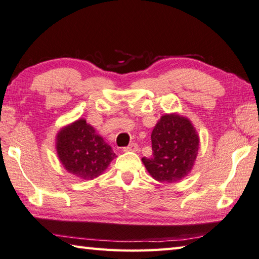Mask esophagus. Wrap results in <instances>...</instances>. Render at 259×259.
Wrapping results in <instances>:
<instances>
[{
    "mask_svg": "<svg viewBox=\"0 0 259 259\" xmlns=\"http://www.w3.org/2000/svg\"><path fill=\"white\" fill-rule=\"evenodd\" d=\"M137 150H138V145L136 143L130 144L128 147L123 148V152H137Z\"/></svg>",
    "mask_w": 259,
    "mask_h": 259,
    "instance_id": "obj_1",
    "label": "esophagus"
}]
</instances>
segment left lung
Here are the masks:
<instances>
[{"instance_id": "8db88e82", "label": "left lung", "mask_w": 259, "mask_h": 259, "mask_svg": "<svg viewBox=\"0 0 259 259\" xmlns=\"http://www.w3.org/2000/svg\"><path fill=\"white\" fill-rule=\"evenodd\" d=\"M152 149V157L142 158L149 175L164 183L180 181L195 165L199 136L188 117L164 114L153 129Z\"/></svg>"}]
</instances>
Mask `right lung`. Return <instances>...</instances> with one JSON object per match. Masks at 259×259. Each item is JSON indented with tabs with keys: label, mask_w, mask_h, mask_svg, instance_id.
Segmentation results:
<instances>
[{
	"label": "right lung",
	"mask_w": 259,
	"mask_h": 259,
	"mask_svg": "<svg viewBox=\"0 0 259 259\" xmlns=\"http://www.w3.org/2000/svg\"><path fill=\"white\" fill-rule=\"evenodd\" d=\"M60 163L69 173L83 180L103 175L116 157L112 147L84 119L63 126L55 138Z\"/></svg>",
	"instance_id": "obj_1"
}]
</instances>
